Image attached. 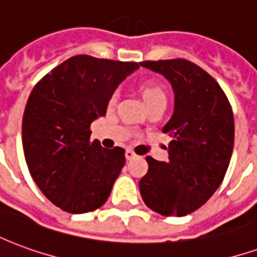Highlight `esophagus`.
Listing matches in <instances>:
<instances>
[{
  "label": "esophagus",
  "mask_w": 257,
  "mask_h": 257,
  "mask_svg": "<svg viewBox=\"0 0 257 257\" xmlns=\"http://www.w3.org/2000/svg\"><path fill=\"white\" fill-rule=\"evenodd\" d=\"M125 157H126V160H128V161H131V160H134L135 157H136V154H135L132 150H126L125 151Z\"/></svg>",
  "instance_id": "34e87169"
}]
</instances>
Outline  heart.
<instances>
[{
    "instance_id": "b5f03b06",
    "label": "heart",
    "mask_w": 257,
    "mask_h": 257,
    "mask_svg": "<svg viewBox=\"0 0 257 257\" xmlns=\"http://www.w3.org/2000/svg\"><path fill=\"white\" fill-rule=\"evenodd\" d=\"M142 92H143V97H145V101L147 104L150 103H154V101L164 100L167 101V93L162 88L161 85L156 82V81H149V82H145L142 85ZM118 97H119V92L118 90H114L108 99V104L110 106H114L117 104Z\"/></svg>"
}]
</instances>
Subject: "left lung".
Wrapping results in <instances>:
<instances>
[{"label":"left lung","instance_id":"1","mask_svg":"<svg viewBox=\"0 0 257 257\" xmlns=\"http://www.w3.org/2000/svg\"><path fill=\"white\" fill-rule=\"evenodd\" d=\"M162 74L175 93V108L162 128L171 136L169 161L146 157L139 182L145 204L162 216H186L213 195L224 179L234 147V115L213 77L186 59L142 62Z\"/></svg>","mask_w":257,"mask_h":257}]
</instances>
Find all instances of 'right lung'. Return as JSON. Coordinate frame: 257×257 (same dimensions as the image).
I'll use <instances>...</instances> for the list:
<instances>
[{"label": "right lung", "mask_w": 257, "mask_h": 257, "mask_svg": "<svg viewBox=\"0 0 257 257\" xmlns=\"http://www.w3.org/2000/svg\"><path fill=\"white\" fill-rule=\"evenodd\" d=\"M140 64L77 55L42 77L26 104L22 140L38 189L68 213L100 208L125 165V150L90 142V123Z\"/></svg>", "instance_id": "add662e5"}]
</instances>
